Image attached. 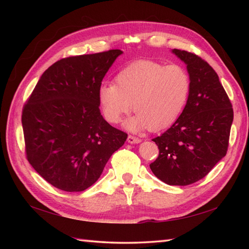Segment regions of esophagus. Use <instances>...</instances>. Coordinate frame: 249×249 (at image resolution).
Listing matches in <instances>:
<instances>
[{
  "label": "esophagus",
  "instance_id": "34e87169",
  "mask_svg": "<svg viewBox=\"0 0 249 249\" xmlns=\"http://www.w3.org/2000/svg\"><path fill=\"white\" fill-rule=\"evenodd\" d=\"M127 141L129 142V143H139V142H141V139L137 138V137H134V136L129 135L127 137Z\"/></svg>",
  "mask_w": 249,
  "mask_h": 249
}]
</instances>
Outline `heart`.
Returning <instances> with one entry per match:
<instances>
[{
    "label": "heart",
    "instance_id": "obj_1",
    "mask_svg": "<svg viewBox=\"0 0 249 249\" xmlns=\"http://www.w3.org/2000/svg\"><path fill=\"white\" fill-rule=\"evenodd\" d=\"M192 81L184 67L155 61H137L121 70L114 84H104L98 102L104 116L116 124L128 113H136L127 127L158 131L173 125L186 106Z\"/></svg>",
    "mask_w": 249,
    "mask_h": 249
}]
</instances>
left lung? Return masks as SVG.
Instances as JSON below:
<instances>
[{
  "label": "left lung",
  "mask_w": 249,
  "mask_h": 249,
  "mask_svg": "<svg viewBox=\"0 0 249 249\" xmlns=\"http://www.w3.org/2000/svg\"><path fill=\"white\" fill-rule=\"evenodd\" d=\"M172 51L186 63L192 89L178 121L153 139L160 154L150 168L166 184L186 186L208 176L227 154L233 109L208 62L192 52Z\"/></svg>",
  "instance_id": "1"
}]
</instances>
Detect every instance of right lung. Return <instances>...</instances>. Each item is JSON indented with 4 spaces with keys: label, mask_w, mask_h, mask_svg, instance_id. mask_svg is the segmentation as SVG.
<instances>
[{
    "label": "right lung",
    "mask_w": 249,
    "mask_h": 249,
    "mask_svg": "<svg viewBox=\"0 0 249 249\" xmlns=\"http://www.w3.org/2000/svg\"><path fill=\"white\" fill-rule=\"evenodd\" d=\"M112 49L55 62L23 106L26 160L52 186L83 192L97 181L127 134L100 114L98 91L114 60Z\"/></svg>",
    "instance_id": "right-lung-1"
}]
</instances>
